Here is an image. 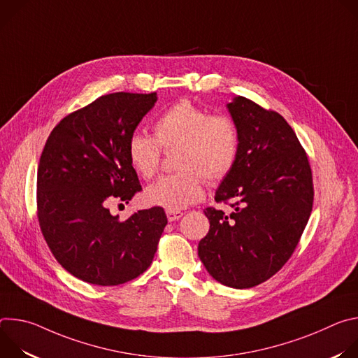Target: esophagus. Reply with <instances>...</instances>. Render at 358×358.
Here are the masks:
<instances>
[{
	"label": "esophagus",
	"mask_w": 358,
	"mask_h": 358,
	"mask_svg": "<svg viewBox=\"0 0 358 358\" xmlns=\"http://www.w3.org/2000/svg\"><path fill=\"white\" fill-rule=\"evenodd\" d=\"M166 214H167V218L170 222L177 221L184 215V213H181V211H166Z\"/></svg>",
	"instance_id": "34e87169"
}]
</instances>
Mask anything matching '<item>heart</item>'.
I'll list each match as a JSON object with an SVG mask.
<instances>
[{
    "mask_svg": "<svg viewBox=\"0 0 358 358\" xmlns=\"http://www.w3.org/2000/svg\"><path fill=\"white\" fill-rule=\"evenodd\" d=\"M155 136L134 131L127 141L131 167L143 178H151L159 170L162 147H178L176 169L144 191L150 206L178 211L199 201L203 195L202 178L217 184L227 178L236 164L241 147L239 129L229 116H213L211 112L181 100L169 108L155 123Z\"/></svg>",
    "mask_w": 358,
    "mask_h": 358,
    "instance_id": "b5f03b06",
    "label": "heart"
}]
</instances>
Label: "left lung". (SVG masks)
Returning a JSON list of instances; mask_svg holds the SVG:
<instances>
[{
    "label": "left lung",
    "instance_id": "obj_1",
    "mask_svg": "<svg viewBox=\"0 0 358 358\" xmlns=\"http://www.w3.org/2000/svg\"><path fill=\"white\" fill-rule=\"evenodd\" d=\"M227 108L241 147L215 201L232 199L234 211H203L210 231L198 243V257L217 282L248 289L272 278L292 257L312 213L313 180L296 133L279 113L242 96Z\"/></svg>",
    "mask_w": 358,
    "mask_h": 358
}]
</instances>
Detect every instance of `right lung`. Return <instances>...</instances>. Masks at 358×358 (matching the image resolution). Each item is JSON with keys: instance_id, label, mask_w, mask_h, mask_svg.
Returning <instances> with one entry per match:
<instances>
[{"instance_id": "obj_1", "label": "right lung", "mask_w": 358, "mask_h": 358, "mask_svg": "<svg viewBox=\"0 0 358 358\" xmlns=\"http://www.w3.org/2000/svg\"><path fill=\"white\" fill-rule=\"evenodd\" d=\"M157 93L117 92L62 119L50 131L36 176L38 221L55 259L75 278L116 286L151 264L167 225L162 207L112 215L113 201L141 189L127 141Z\"/></svg>"}]
</instances>
